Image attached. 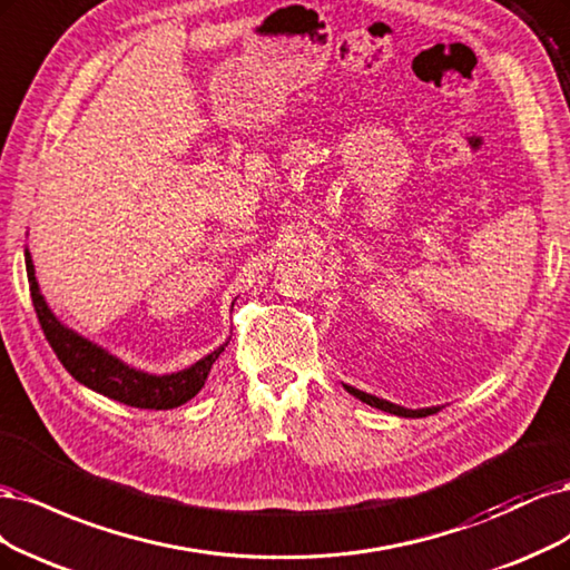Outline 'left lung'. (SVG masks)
Returning <instances> with one entry per match:
<instances>
[{"instance_id":"8db88e82","label":"left lung","mask_w":570,"mask_h":570,"mask_svg":"<svg viewBox=\"0 0 570 570\" xmlns=\"http://www.w3.org/2000/svg\"><path fill=\"white\" fill-rule=\"evenodd\" d=\"M345 389H347V393H353L355 397H360L362 402H366V405H372V407L383 410V412L397 414V416H412V419H419V416H429V414L438 412L435 407H429V410H405V407H397V405H393V402H385V400L374 397V395H370V393H362V391H357V389H351V385H345Z\"/></svg>"}]
</instances>
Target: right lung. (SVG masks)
Instances as JSON below:
<instances>
[{
    "mask_svg": "<svg viewBox=\"0 0 570 570\" xmlns=\"http://www.w3.org/2000/svg\"><path fill=\"white\" fill-rule=\"evenodd\" d=\"M26 269H28V284L35 312L42 332L51 345V351L57 353L61 364L68 370V374L80 381L87 389L97 391L106 397L118 400L122 405L139 407V410H173L185 405L200 389L206 385V379L210 374L213 362L219 357V351L210 353L200 362L185 372H177L170 376H154L146 372H137L132 366L122 364L118 357L108 355L99 345L89 343L87 338L78 336L76 332L66 328L57 317L51 315L47 307L42 293L35 282V267L30 261V253L26 250Z\"/></svg>",
    "mask_w": 570,
    "mask_h": 570,
    "instance_id": "obj_1",
    "label": "right lung"
}]
</instances>
